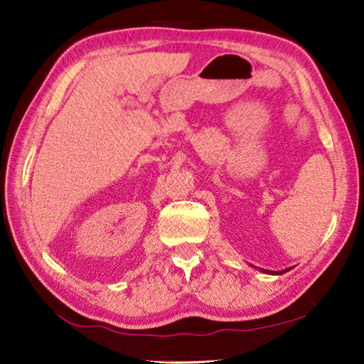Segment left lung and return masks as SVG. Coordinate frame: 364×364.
Masks as SVG:
<instances>
[{
  "label": "left lung",
  "mask_w": 364,
  "mask_h": 364,
  "mask_svg": "<svg viewBox=\"0 0 364 364\" xmlns=\"http://www.w3.org/2000/svg\"><path fill=\"white\" fill-rule=\"evenodd\" d=\"M287 270H288V269H287ZM287 270H283V272H287ZM264 272H266V274H274L272 270H264ZM283 272H279V274H283ZM275 274H277V272H275Z\"/></svg>",
  "instance_id": "8db88e82"
}]
</instances>
